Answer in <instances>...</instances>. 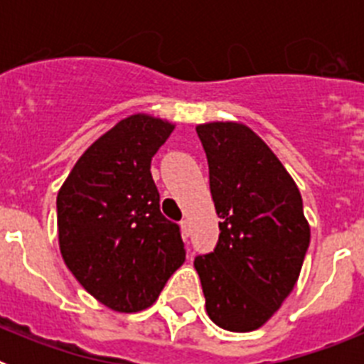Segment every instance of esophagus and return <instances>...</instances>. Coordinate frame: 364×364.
I'll return each instance as SVG.
<instances>
[{"instance_id": "34e87169", "label": "esophagus", "mask_w": 364, "mask_h": 364, "mask_svg": "<svg viewBox=\"0 0 364 364\" xmlns=\"http://www.w3.org/2000/svg\"><path fill=\"white\" fill-rule=\"evenodd\" d=\"M180 228H182V235H184V237H189V233H191V230H189V222L182 220L180 222Z\"/></svg>"}]
</instances>
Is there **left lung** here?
I'll return each mask as SVG.
<instances>
[{"mask_svg":"<svg viewBox=\"0 0 364 364\" xmlns=\"http://www.w3.org/2000/svg\"><path fill=\"white\" fill-rule=\"evenodd\" d=\"M220 217L217 247L195 259L205 311L217 326L252 332L294 290L310 246L297 184L250 127L197 125Z\"/></svg>","mask_w":364,"mask_h":364,"instance_id":"left-lung-1","label":"left lung"}]
</instances>
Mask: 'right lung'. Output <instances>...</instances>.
I'll list each match as a JSON object with an SVG mask.
<instances>
[{"mask_svg": "<svg viewBox=\"0 0 364 364\" xmlns=\"http://www.w3.org/2000/svg\"><path fill=\"white\" fill-rule=\"evenodd\" d=\"M175 125L131 114L87 147L58 191L67 268L96 301L122 314L149 308L184 264L180 228L160 213L151 159Z\"/></svg>", "mask_w": 364, "mask_h": 364, "instance_id": "right-lung-1", "label": "right lung"}]
</instances>
